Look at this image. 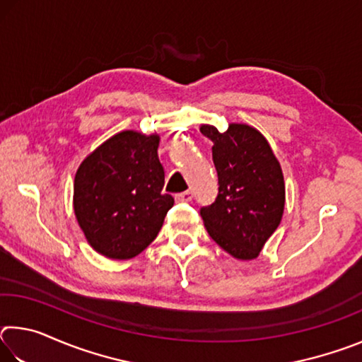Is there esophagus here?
Returning a JSON list of instances; mask_svg holds the SVG:
<instances>
[{
    "mask_svg": "<svg viewBox=\"0 0 362 362\" xmlns=\"http://www.w3.org/2000/svg\"><path fill=\"white\" fill-rule=\"evenodd\" d=\"M175 199L179 201V203H188V201L193 199V193L187 189V192H182L179 194H175Z\"/></svg>",
    "mask_w": 362,
    "mask_h": 362,
    "instance_id": "obj_1",
    "label": "esophagus"
}]
</instances>
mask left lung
I'll return each instance as SVG.
<instances>
[{"label":"left lung","instance_id":"obj_1","mask_svg":"<svg viewBox=\"0 0 362 362\" xmlns=\"http://www.w3.org/2000/svg\"><path fill=\"white\" fill-rule=\"evenodd\" d=\"M199 131L212 140L218 175L216 201L199 211L206 230L233 257L252 260L283 217V170L267 139L254 127L230 124L220 134L214 126H201Z\"/></svg>","mask_w":362,"mask_h":362}]
</instances>
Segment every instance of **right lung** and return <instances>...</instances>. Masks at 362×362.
Returning <instances> with one entry per match:
<instances>
[{"label":"right lung","mask_w":362,"mask_h":362,"mask_svg":"<svg viewBox=\"0 0 362 362\" xmlns=\"http://www.w3.org/2000/svg\"><path fill=\"white\" fill-rule=\"evenodd\" d=\"M158 136L122 131L90 153L75 175L73 207L88 243L115 260L139 255L174 206L163 194Z\"/></svg>","instance_id":"add662e5"}]
</instances>
